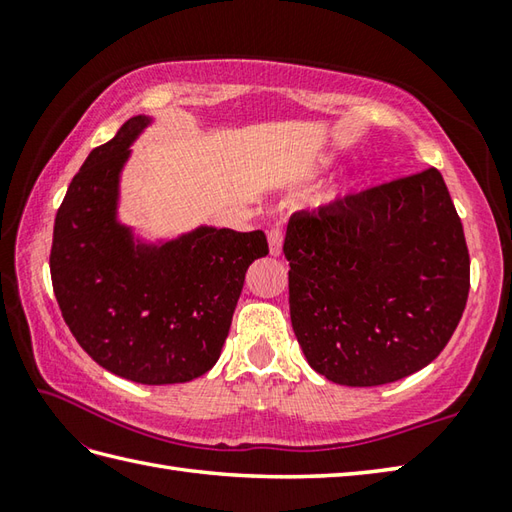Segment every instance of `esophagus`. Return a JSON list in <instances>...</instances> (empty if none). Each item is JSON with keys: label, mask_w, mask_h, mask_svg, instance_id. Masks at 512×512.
Wrapping results in <instances>:
<instances>
[{"label": "esophagus", "mask_w": 512, "mask_h": 512, "mask_svg": "<svg viewBox=\"0 0 512 512\" xmlns=\"http://www.w3.org/2000/svg\"><path fill=\"white\" fill-rule=\"evenodd\" d=\"M268 244H270V255H281V246H284V228L273 226L268 231Z\"/></svg>", "instance_id": "esophagus-1"}]
</instances>
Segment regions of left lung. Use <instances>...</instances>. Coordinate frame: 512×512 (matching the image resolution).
I'll list each match as a JSON object with an SVG mask.
<instances>
[{
  "instance_id": "obj_1",
  "label": "left lung",
  "mask_w": 512,
  "mask_h": 512,
  "mask_svg": "<svg viewBox=\"0 0 512 512\" xmlns=\"http://www.w3.org/2000/svg\"><path fill=\"white\" fill-rule=\"evenodd\" d=\"M284 255L301 350L314 372L347 387L427 367L469 299L462 222L433 167L295 213Z\"/></svg>"
}]
</instances>
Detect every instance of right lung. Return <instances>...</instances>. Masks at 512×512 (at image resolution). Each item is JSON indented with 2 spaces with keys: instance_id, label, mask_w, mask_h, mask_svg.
<instances>
[{
  "instance_id": "add662e5",
  "label": "right lung",
  "mask_w": 512,
  "mask_h": 512,
  "mask_svg": "<svg viewBox=\"0 0 512 512\" xmlns=\"http://www.w3.org/2000/svg\"><path fill=\"white\" fill-rule=\"evenodd\" d=\"M147 123L129 118L72 178L54 217L50 277L63 321L96 363L134 383L171 385L217 363L246 270L268 242L264 231L202 226L134 246L116 222L118 176Z\"/></svg>"
}]
</instances>
